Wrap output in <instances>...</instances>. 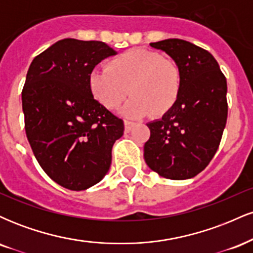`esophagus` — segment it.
<instances>
[{"instance_id":"34e87169","label":"esophagus","mask_w":253,"mask_h":253,"mask_svg":"<svg viewBox=\"0 0 253 253\" xmlns=\"http://www.w3.org/2000/svg\"><path fill=\"white\" fill-rule=\"evenodd\" d=\"M134 123H132V121H127V120H125L124 121V126H125V132L126 133H128V132H130V129L133 128V127H134Z\"/></svg>"}]
</instances>
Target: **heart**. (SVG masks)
<instances>
[{"mask_svg":"<svg viewBox=\"0 0 253 253\" xmlns=\"http://www.w3.org/2000/svg\"><path fill=\"white\" fill-rule=\"evenodd\" d=\"M177 66L155 51L130 48L109 60L108 68L94 69L89 75V89L101 106L114 110L133 94L123 114L130 119L167 113L179 91Z\"/></svg>","mask_w":253,"mask_h":253,"instance_id":"1","label":"heart"}]
</instances>
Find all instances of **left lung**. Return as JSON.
<instances>
[{
    "label": "left lung",
    "mask_w": 253,
    "mask_h": 253,
    "mask_svg": "<svg viewBox=\"0 0 253 253\" xmlns=\"http://www.w3.org/2000/svg\"><path fill=\"white\" fill-rule=\"evenodd\" d=\"M150 46L168 54L179 71V91L144 146L147 167L170 179H189L210 164L227 120V82L208 51L182 39Z\"/></svg>",
    "instance_id": "8db88e82"
}]
</instances>
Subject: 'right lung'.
Here are the masks:
<instances>
[{
    "label": "right lung",
    "instance_id": "1",
    "mask_svg": "<svg viewBox=\"0 0 253 253\" xmlns=\"http://www.w3.org/2000/svg\"><path fill=\"white\" fill-rule=\"evenodd\" d=\"M118 52L102 42L63 39L31 63L22 90L25 129L38 163L70 190L106 176L124 123L95 100L89 75Z\"/></svg>",
    "mask_w": 253,
    "mask_h": 253
}]
</instances>
